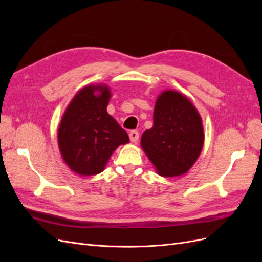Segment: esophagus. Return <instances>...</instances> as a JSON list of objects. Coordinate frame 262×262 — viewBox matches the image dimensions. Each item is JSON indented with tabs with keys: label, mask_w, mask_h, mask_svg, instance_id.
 Listing matches in <instances>:
<instances>
[{
	"label": "esophagus",
	"mask_w": 262,
	"mask_h": 262,
	"mask_svg": "<svg viewBox=\"0 0 262 262\" xmlns=\"http://www.w3.org/2000/svg\"><path fill=\"white\" fill-rule=\"evenodd\" d=\"M129 137H130L131 142H133V143H137L138 140H139V132L138 131H131L130 134H129Z\"/></svg>",
	"instance_id": "esophagus-1"
}]
</instances>
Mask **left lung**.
Masks as SVG:
<instances>
[{
    "mask_svg": "<svg viewBox=\"0 0 262 262\" xmlns=\"http://www.w3.org/2000/svg\"><path fill=\"white\" fill-rule=\"evenodd\" d=\"M153 126L142 134L141 146L158 175H185L199 158L204 143L201 116L185 95L162 92L156 99Z\"/></svg>",
    "mask_w": 262,
    "mask_h": 262,
    "instance_id": "1",
    "label": "left lung"
}]
</instances>
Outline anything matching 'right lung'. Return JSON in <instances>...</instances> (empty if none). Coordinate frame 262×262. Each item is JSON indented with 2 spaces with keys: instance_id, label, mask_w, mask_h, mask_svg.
<instances>
[{
  "instance_id": "right-lung-1",
  "label": "right lung",
  "mask_w": 262,
  "mask_h": 262,
  "mask_svg": "<svg viewBox=\"0 0 262 262\" xmlns=\"http://www.w3.org/2000/svg\"><path fill=\"white\" fill-rule=\"evenodd\" d=\"M112 92L106 84L83 87L70 101L58 130L63 161L80 176L105 169L115 149L129 143V137L107 113Z\"/></svg>"
}]
</instances>
